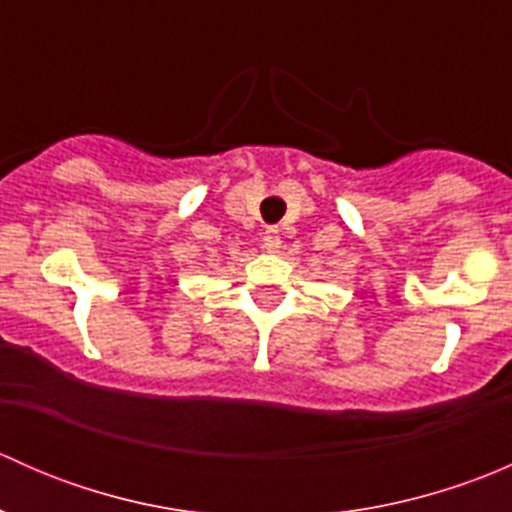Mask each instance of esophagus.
Instances as JSON below:
<instances>
[{"instance_id": "esophagus-1", "label": "esophagus", "mask_w": 512, "mask_h": 512, "mask_svg": "<svg viewBox=\"0 0 512 512\" xmlns=\"http://www.w3.org/2000/svg\"><path fill=\"white\" fill-rule=\"evenodd\" d=\"M262 242H265V250H270V252L280 250V245H282L280 230H277V227H267V230L262 232Z\"/></svg>"}]
</instances>
